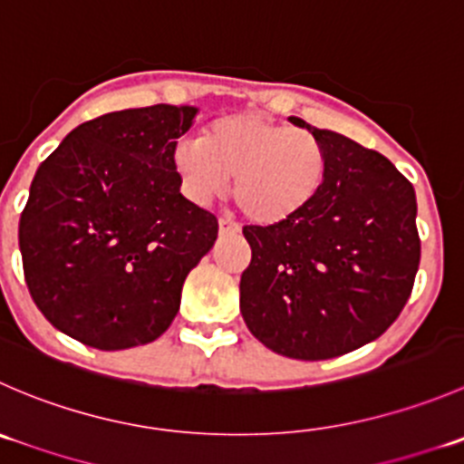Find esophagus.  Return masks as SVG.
Here are the masks:
<instances>
[{
  "mask_svg": "<svg viewBox=\"0 0 464 464\" xmlns=\"http://www.w3.org/2000/svg\"><path fill=\"white\" fill-rule=\"evenodd\" d=\"M219 233H222V236H236V233H240V224H236L233 219L222 218L219 219Z\"/></svg>",
  "mask_w": 464,
  "mask_h": 464,
  "instance_id": "1",
  "label": "esophagus"
}]
</instances>
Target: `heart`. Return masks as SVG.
<instances>
[{
  "mask_svg": "<svg viewBox=\"0 0 464 464\" xmlns=\"http://www.w3.org/2000/svg\"><path fill=\"white\" fill-rule=\"evenodd\" d=\"M169 163L195 204L222 195L233 177V199L256 224L304 213L326 179V151L313 133L251 111L215 118L199 140L174 145Z\"/></svg>",
  "mask_w": 464,
  "mask_h": 464,
  "instance_id": "1",
  "label": "heart"
}]
</instances>
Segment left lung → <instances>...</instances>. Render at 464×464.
<instances>
[{
	"instance_id": "1",
	"label": "left lung",
	"mask_w": 464,
	"mask_h": 464,
	"mask_svg": "<svg viewBox=\"0 0 464 464\" xmlns=\"http://www.w3.org/2000/svg\"><path fill=\"white\" fill-rule=\"evenodd\" d=\"M326 151L313 204L269 227H245L251 263L240 313L256 340L281 356L326 361L376 340L415 285L421 242L412 183L379 151L310 127Z\"/></svg>"
}]
</instances>
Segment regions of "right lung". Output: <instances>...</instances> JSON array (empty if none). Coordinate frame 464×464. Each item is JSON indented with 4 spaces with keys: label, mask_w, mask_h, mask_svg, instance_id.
<instances>
[{
    "label": "right lung",
    "mask_w": 464,
    "mask_h": 464,
    "mask_svg": "<svg viewBox=\"0 0 464 464\" xmlns=\"http://www.w3.org/2000/svg\"><path fill=\"white\" fill-rule=\"evenodd\" d=\"M195 106L156 103L79 124L40 163L20 218L24 281L52 326L102 352L163 335L218 218L181 195L169 151Z\"/></svg>",
    "instance_id": "right-lung-1"
}]
</instances>
